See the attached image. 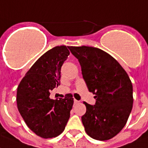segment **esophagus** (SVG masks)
I'll list each match as a JSON object with an SVG mask.
<instances>
[{
	"label": "esophagus",
	"instance_id": "34e87169",
	"mask_svg": "<svg viewBox=\"0 0 148 148\" xmlns=\"http://www.w3.org/2000/svg\"><path fill=\"white\" fill-rule=\"evenodd\" d=\"M79 102H80V101H77V100H76V99H74V105H77Z\"/></svg>",
	"mask_w": 148,
	"mask_h": 148
}]
</instances>
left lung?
Listing matches in <instances>:
<instances>
[{"mask_svg": "<svg viewBox=\"0 0 148 148\" xmlns=\"http://www.w3.org/2000/svg\"><path fill=\"white\" fill-rule=\"evenodd\" d=\"M81 66L89 92L95 94V105L84 101L86 112L81 120L89 136L106 141L125 126L133 104L132 84L116 59L92 47H69Z\"/></svg>", "mask_w": 148, "mask_h": 148, "instance_id": "left-lung-1", "label": "left lung"}]
</instances>
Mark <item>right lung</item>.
<instances>
[{
    "instance_id": "right-lung-1",
    "label": "right lung",
    "mask_w": 148,
    "mask_h": 148,
    "mask_svg": "<svg viewBox=\"0 0 148 148\" xmlns=\"http://www.w3.org/2000/svg\"><path fill=\"white\" fill-rule=\"evenodd\" d=\"M70 54L66 46H57L36 61L17 88V108L25 123L43 138L64 131L74 104L72 95L51 99L50 92L60 85L61 68Z\"/></svg>"
}]
</instances>
